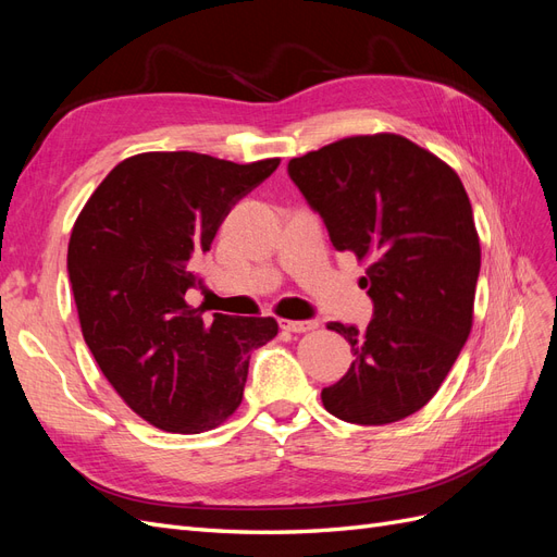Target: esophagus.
I'll use <instances>...</instances> for the list:
<instances>
[{"label": "esophagus", "instance_id": "1", "mask_svg": "<svg viewBox=\"0 0 557 557\" xmlns=\"http://www.w3.org/2000/svg\"><path fill=\"white\" fill-rule=\"evenodd\" d=\"M281 330L285 332H311L318 330V320H278Z\"/></svg>", "mask_w": 557, "mask_h": 557}]
</instances>
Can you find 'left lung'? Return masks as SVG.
I'll return each instance as SVG.
<instances>
[{"label":"left lung","mask_w":557,"mask_h":557,"mask_svg":"<svg viewBox=\"0 0 557 557\" xmlns=\"http://www.w3.org/2000/svg\"><path fill=\"white\" fill-rule=\"evenodd\" d=\"M288 174L323 215L332 246L367 262L374 318L367 330L330 323L352 348L325 409L387 425L440 391L474 323L481 244L460 176L401 134H358L293 158Z\"/></svg>","instance_id":"1"}]
</instances>
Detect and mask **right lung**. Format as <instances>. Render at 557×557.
I'll use <instances>...</instances> for the list:
<instances>
[{
    "mask_svg": "<svg viewBox=\"0 0 557 557\" xmlns=\"http://www.w3.org/2000/svg\"><path fill=\"white\" fill-rule=\"evenodd\" d=\"M281 158L248 164L190 150L117 162L81 209L66 269L81 332L127 407L158 430L199 434L239 409L250 350L274 318H201L185 293L230 209Z\"/></svg>",
    "mask_w": 557,
    "mask_h": 557,
    "instance_id": "obj_1",
    "label": "right lung"
}]
</instances>
